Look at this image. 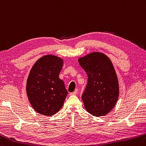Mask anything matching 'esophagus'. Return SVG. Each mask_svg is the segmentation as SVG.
Returning a JSON list of instances; mask_svg holds the SVG:
<instances>
[{
    "label": "esophagus",
    "instance_id": "34e87169",
    "mask_svg": "<svg viewBox=\"0 0 146 146\" xmlns=\"http://www.w3.org/2000/svg\"><path fill=\"white\" fill-rule=\"evenodd\" d=\"M76 94H77V91H75L73 92H71V93H70V95H76Z\"/></svg>",
    "mask_w": 146,
    "mask_h": 146
}]
</instances>
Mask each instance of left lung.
Returning a JSON list of instances; mask_svg holds the SVG:
<instances>
[{"label": "left lung", "mask_w": 146, "mask_h": 146, "mask_svg": "<svg viewBox=\"0 0 146 146\" xmlns=\"http://www.w3.org/2000/svg\"><path fill=\"white\" fill-rule=\"evenodd\" d=\"M88 76L82 95L86 110L92 115L107 114L117 102L119 84L113 64L107 55L93 52L78 59Z\"/></svg>", "instance_id": "left-lung-1"}]
</instances>
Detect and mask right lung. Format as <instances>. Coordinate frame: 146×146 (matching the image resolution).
<instances>
[{"instance_id":"add662e5","label":"right lung","mask_w":146,"mask_h":146,"mask_svg":"<svg viewBox=\"0 0 146 146\" xmlns=\"http://www.w3.org/2000/svg\"><path fill=\"white\" fill-rule=\"evenodd\" d=\"M63 60L52 55L41 57L34 64L27 81L26 91L32 107L37 112L53 115L62 107L68 91L59 78Z\"/></svg>"}]
</instances>
